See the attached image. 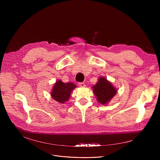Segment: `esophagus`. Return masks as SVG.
Instances as JSON below:
<instances>
[{
	"instance_id": "34e87169",
	"label": "esophagus",
	"mask_w": 160,
	"mask_h": 160,
	"mask_svg": "<svg viewBox=\"0 0 160 160\" xmlns=\"http://www.w3.org/2000/svg\"><path fill=\"white\" fill-rule=\"evenodd\" d=\"M78 85H79V86L80 87H81V88H84L85 86H86V84L83 82H79L78 83Z\"/></svg>"
}]
</instances>
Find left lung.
I'll return each mask as SVG.
<instances>
[{"mask_svg": "<svg viewBox=\"0 0 160 160\" xmlns=\"http://www.w3.org/2000/svg\"><path fill=\"white\" fill-rule=\"evenodd\" d=\"M94 94L98 102L101 104H106L115 95L117 89L105 78H100L96 85L93 86Z\"/></svg>", "mask_w": 160, "mask_h": 160, "instance_id": "left-lung-1", "label": "left lung"}]
</instances>
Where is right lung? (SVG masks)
<instances>
[{
    "label": "right lung",
    "instance_id": "add662e5",
    "mask_svg": "<svg viewBox=\"0 0 160 160\" xmlns=\"http://www.w3.org/2000/svg\"><path fill=\"white\" fill-rule=\"evenodd\" d=\"M76 88L73 83H63L58 80L54 84L52 90L51 96L57 102L63 104L70 97L71 91Z\"/></svg>",
    "mask_w": 160,
    "mask_h": 160
}]
</instances>
